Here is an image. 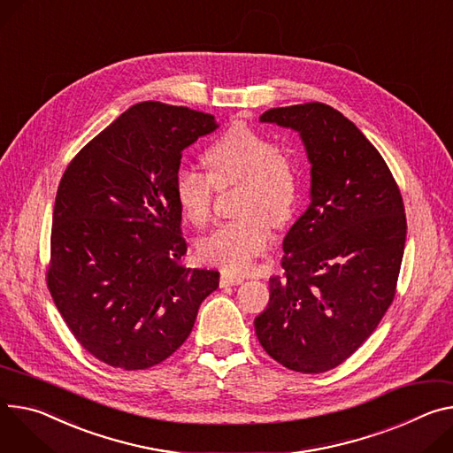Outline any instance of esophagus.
I'll list each match as a JSON object with an SVG mask.
<instances>
[{
  "label": "esophagus",
  "instance_id": "esophagus-1",
  "mask_svg": "<svg viewBox=\"0 0 453 453\" xmlns=\"http://www.w3.org/2000/svg\"><path fill=\"white\" fill-rule=\"evenodd\" d=\"M243 281L242 276H236V274H229V273H222L220 276V285L222 287H231V285H240Z\"/></svg>",
  "mask_w": 453,
  "mask_h": 453
}]
</instances>
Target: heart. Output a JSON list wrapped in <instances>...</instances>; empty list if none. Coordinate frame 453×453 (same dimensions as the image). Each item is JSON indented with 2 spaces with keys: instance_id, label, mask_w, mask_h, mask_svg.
<instances>
[{
  "instance_id": "1",
  "label": "heart",
  "mask_w": 453,
  "mask_h": 453,
  "mask_svg": "<svg viewBox=\"0 0 453 453\" xmlns=\"http://www.w3.org/2000/svg\"><path fill=\"white\" fill-rule=\"evenodd\" d=\"M202 158L208 173L189 168L177 172V202L186 219L203 229L213 222L217 189L240 188L234 205L238 219L203 238L198 253L224 271L243 273L267 250L273 224L281 227L295 215L302 188L298 158L245 122L231 125Z\"/></svg>"
}]
</instances>
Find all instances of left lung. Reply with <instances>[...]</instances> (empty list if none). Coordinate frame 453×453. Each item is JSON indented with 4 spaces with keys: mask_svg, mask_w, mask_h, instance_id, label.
<instances>
[{
    "mask_svg": "<svg viewBox=\"0 0 453 453\" xmlns=\"http://www.w3.org/2000/svg\"><path fill=\"white\" fill-rule=\"evenodd\" d=\"M260 120L300 134L312 179L311 203L283 238V273L269 280L255 331L274 361L319 374L349 359L394 302L404 203L380 151L333 106L271 108Z\"/></svg>",
    "mask_w": 453,
    "mask_h": 453,
    "instance_id": "1",
    "label": "left lung"
}]
</instances>
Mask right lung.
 <instances>
[{
	"mask_svg": "<svg viewBox=\"0 0 453 453\" xmlns=\"http://www.w3.org/2000/svg\"><path fill=\"white\" fill-rule=\"evenodd\" d=\"M211 113L134 104L66 166L52 215L47 285L73 338L99 361L144 370L189 336L219 271L184 265L173 180Z\"/></svg>",
	"mask_w": 453,
	"mask_h": 453,
	"instance_id": "add662e5",
	"label": "right lung"
}]
</instances>
